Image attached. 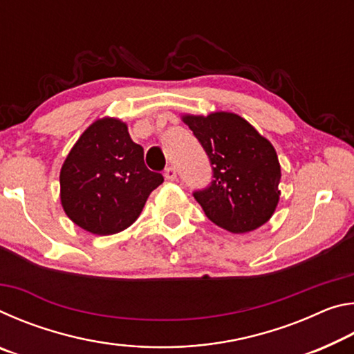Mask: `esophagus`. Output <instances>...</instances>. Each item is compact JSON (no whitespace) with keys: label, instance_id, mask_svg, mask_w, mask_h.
Returning <instances> with one entry per match:
<instances>
[{"label":"esophagus","instance_id":"esophagus-1","mask_svg":"<svg viewBox=\"0 0 354 354\" xmlns=\"http://www.w3.org/2000/svg\"><path fill=\"white\" fill-rule=\"evenodd\" d=\"M164 176H165L167 181H175V179H176V170L173 169V167H169V169H165Z\"/></svg>","mask_w":354,"mask_h":354}]
</instances>
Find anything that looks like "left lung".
<instances>
[{"label":"left lung","instance_id":"1","mask_svg":"<svg viewBox=\"0 0 354 354\" xmlns=\"http://www.w3.org/2000/svg\"><path fill=\"white\" fill-rule=\"evenodd\" d=\"M181 118L212 164V184L194 194L207 218L234 234L266 225L281 195V165L270 140L234 112Z\"/></svg>","mask_w":354,"mask_h":354}]
</instances>
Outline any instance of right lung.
I'll use <instances>...</instances> for the list:
<instances>
[{
    "instance_id": "add662e5",
    "label": "right lung",
    "mask_w": 354,
    "mask_h": 354,
    "mask_svg": "<svg viewBox=\"0 0 354 354\" xmlns=\"http://www.w3.org/2000/svg\"><path fill=\"white\" fill-rule=\"evenodd\" d=\"M59 181L67 217L92 234L111 236L139 218L149 194L164 178L147 169L143 148L131 139L128 124L103 117L70 149Z\"/></svg>"
}]
</instances>
